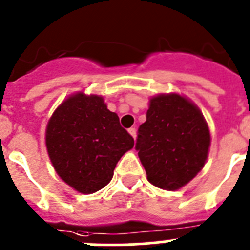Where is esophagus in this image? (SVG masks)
I'll use <instances>...</instances> for the list:
<instances>
[{
	"label": "esophagus",
	"mask_w": 250,
	"mask_h": 250,
	"mask_svg": "<svg viewBox=\"0 0 250 250\" xmlns=\"http://www.w3.org/2000/svg\"><path fill=\"white\" fill-rule=\"evenodd\" d=\"M128 133H129V134L133 137V138L136 139V137H137V130H136V128H129V129H128Z\"/></svg>",
	"instance_id": "esophagus-1"
}]
</instances>
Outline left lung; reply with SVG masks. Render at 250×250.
I'll return each instance as SVG.
<instances>
[{"label": "left lung", "instance_id": "obj_1", "mask_svg": "<svg viewBox=\"0 0 250 250\" xmlns=\"http://www.w3.org/2000/svg\"><path fill=\"white\" fill-rule=\"evenodd\" d=\"M136 149L146 179L157 188L180 190L202 170L211 146L209 128L200 108L180 93L149 100Z\"/></svg>", "mask_w": 250, "mask_h": 250}]
</instances>
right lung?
<instances>
[{
    "mask_svg": "<svg viewBox=\"0 0 250 250\" xmlns=\"http://www.w3.org/2000/svg\"><path fill=\"white\" fill-rule=\"evenodd\" d=\"M45 146L59 178L88 195L111 181L118 160L134 146V141L101 95L79 91L66 97L49 118Z\"/></svg>",
    "mask_w": 250,
    "mask_h": 250,
    "instance_id": "right-lung-1",
    "label": "right lung"
}]
</instances>
